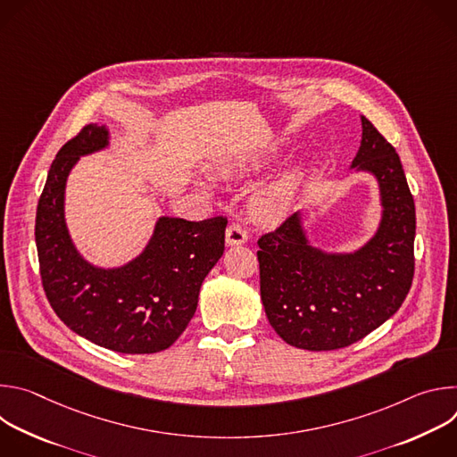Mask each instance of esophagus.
<instances>
[{
    "label": "esophagus",
    "instance_id": "obj_1",
    "mask_svg": "<svg viewBox=\"0 0 457 457\" xmlns=\"http://www.w3.org/2000/svg\"><path fill=\"white\" fill-rule=\"evenodd\" d=\"M247 242V233L240 224H231L226 229V245H242Z\"/></svg>",
    "mask_w": 457,
    "mask_h": 457
}]
</instances>
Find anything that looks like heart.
<instances>
[{"mask_svg":"<svg viewBox=\"0 0 457 457\" xmlns=\"http://www.w3.org/2000/svg\"><path fill=\"white\" fill-rule=\"evenodd\" d=\"M277 154L271 155H247V157H235L219 162L217 171L224 180H245L253 175L266 170V166L275 159ZM298 173L291 171L282 175L280 179L260 187L251 201L253 215L262 222H277L282 219L295 201V193L298 187Z\"/></svg>","mask_w":457,"mask_h":457,"instance_id":"1","label":"heart"}]
</instances>
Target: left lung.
I'll use <instances>...</instances> for the list:
<instances>
[{
	"label": "left lung",
	"instance_id": "1",
	"mask_svg": "<svg viewBox=\"0 0 457 457\" xmlns=\"http://www.w3.org/2000/svg\"><path fill=\"white\" fill-rule=\"evenodd\" d=\"M361 119L353 173L378 186L379 220L356 249L312 244L303 210L258 240L260 298L271 328L307 351L347 347L385 323L403 303L414 277L416 210L396 150Z\"/></svg>",
	"mask_w": 457,
	"mask_h": 457
}]
</instances>
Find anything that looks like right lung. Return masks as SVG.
Wrapping results in <instances>:
<instances>
[{
	"mask_svg": "<svg viewBox=\"0 0 457 457\" xmlns=\"http://www.w3.org/2000/svg\"><path fill=\"white\" fill-rule=\"evenodd\" d=\"M108 124H87L50 170L36 213L41 280L55 314L88 342L122 354L168 349L197 311L204 278L224 253L226 219L161 215L145 249L122 266L87 260L64 217L67 182L81 157L110 148Z\"/></svg>",
	"mask_w": 457,
	"mask_h": 457,
	"instance_id": "1",
	"label": "right lung"
}]
</instances>
